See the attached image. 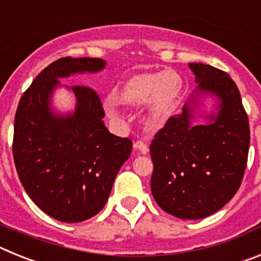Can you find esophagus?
Here are the masks:
<instances>
[{"label": "esophagus", "instance_id": "34e87169", "mask_svg": "<svg viewBox=\"0 0 261 261\" xmlns=\"http://www.w3.org/2000/svg\"><path fill=\"white\" fill-rule=\"evenodd\" d=\"M135 149L142 154H146L147 151H149V146H147V144L146 142L141 141V140H138V141L135 142Z\"/></svg>", "mask_w": 261, "mask_h": 261}]
</instances>
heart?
<instances>
[{"instance_id": "heart-1", "label": "heart", "mask_w": 261, "mask_h": 261, "mask_svg": "<svg viewBox=\"0 0 261 261\" xmlns=\"http://www.w3.org/2000/svg\"><path fill=\"white\" fill-rule=\"evenodd\" d=\"M184 81L175 70L141 71L133 74L114 94V102L124 107H137L146 103L147 117L154 124L166 123L180 103ZM108 112L119 116L117 107L110 103Z\"/></svg>"}]
</instances>
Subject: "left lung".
Returning a JSON list of instances; mask_svg holds the SVG:
<instances>
[{"label": "left lung", "instance_id": "1", "mask_svg": "<svg viewBox=\"0 0 261 261\" xmlns=\"http://www.w3.org/2000/svg\"><path fill=\"white\" fill-rule=\"evenodd\" d=\"M199 90L217 95L220 112L212 123L191 124L190 107L171 116L154 136L151 193L165 212L199 220L220 211L241 187L250 149V124L241 93L230 75L191 62Z\"/></svg>", "mask_w": 261, "mask_h": 261}]
</instances>
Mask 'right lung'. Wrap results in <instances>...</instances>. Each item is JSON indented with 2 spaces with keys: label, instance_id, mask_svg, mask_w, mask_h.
<instances>
[{
  "label": "right lung",
  "instance_id": "right-lung-1",
  "mask_svg": "<svg viewBox=\"0 0 261 261\" xmlns=\"http://www.w3.org/2000/svg\"><path fill=\"white\" fill-rule=\"evenodd\" d=\"M102 59L61 57L32 81L14 120L13 156L30 199L61 222H81L102 211L132 141L108 132L95 90L74 85L77 108L66 117L49 111L57 78L105 68Z\"/></svg>",
  "mask_w": 261,
  "mask_h": 261
}]
</instances>
